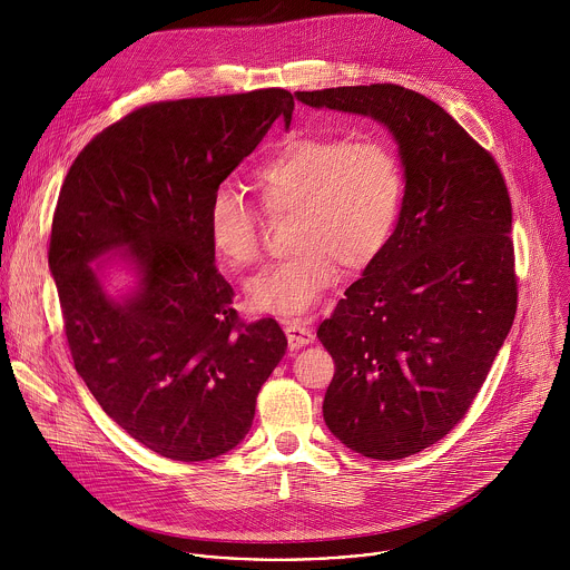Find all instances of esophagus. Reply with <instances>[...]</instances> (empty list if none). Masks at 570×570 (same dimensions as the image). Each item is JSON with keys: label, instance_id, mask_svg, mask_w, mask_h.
Instances as JSON below:
<instances>
[{"label": "esophagus", "instance_id": "34e87169", "mask_svg": "<svg viewBox=\"0 0 570 570\" xmlns=\"http://www.w3.org/2000/svg\"><path fill=\"white\" fill-rule=\"evenodd\" d=\"M284 330H286L288 347H291V350H302V347H306V345L313 341L311 330L306 327V324H304L302 320H297V317L284 320Z\"/></svg>", "mask_w": 570, "mask_h": 570}]
</instances>
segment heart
<instances>
[{
  "label": "heart",
  "mask_w": 570,
  "mask_h": 570,
  "mask_svg": "<svg viewBox=\"0 0 570 570\" xmlns=\"http://www.w3.org/2000/svg\"><path fill=\"white\" fill-rule=\"evenodd\" d=\"M268 214L293 212L291 257L255 275L253 308L308 311L341 279L343 266L374 264L396 234L405 205V167L396 146L376 135H299L277 144L253 171ZM207 238L229 271L257 262L259 212L238 187L218 185L207 205Z\"/></svg>",
  "instance_id": "b5f03b06"
}]
</instances>
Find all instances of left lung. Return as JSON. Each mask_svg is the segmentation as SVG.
<instances>
[{
    "label": "left lung",
    "instance_id": "8db88e82",
    "mask_svg": "<svg viewBox=\"0 0 570 570\" xmlns=\"http://www.w3.org/2000/svg\"><path fill=\"white\" fill-rule=\"evenodd\" d=\"M392 132L405 205L385 253L317 338L336 363L322 415L352 451L399 460L471 409L517 313L512 203L503 174L444 108L392 83L295 92Z\"/></svg>",
    "mask_w": 570,
    "mask_h": 570
}]
</instances>
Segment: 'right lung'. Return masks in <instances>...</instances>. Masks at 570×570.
Returning <instances> with one entry per match:
<instances>
[{"label": "right lung", "instance_id": "add662e5", "mask_svg": "<svg viewBox=\"0 0 570 570\" xmlns=\"http://www.w3.org/2000/svg\"><path fill=\"white\" fill-rule=\"evenodd\" d=\"M293 97L159 101L78 153L51 223L49 268L73 367L110 420L161 458L200 462L248 435L257 394L286 354L273 317L243 322L214 264L207 205ZM110 249L138 288L110 298L89 262Z\"/></svg>", "mask_w": 570, "mask_h": 570}]
</instances>
